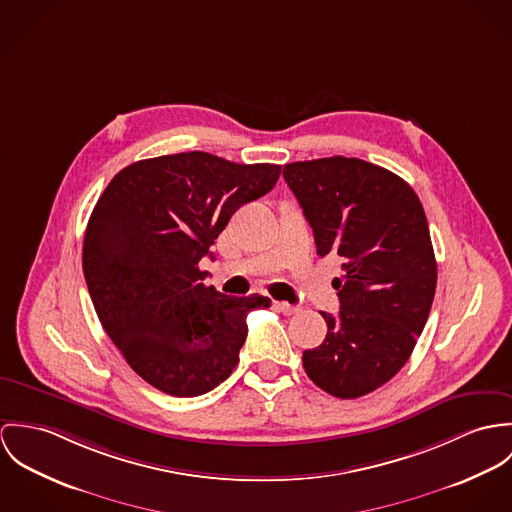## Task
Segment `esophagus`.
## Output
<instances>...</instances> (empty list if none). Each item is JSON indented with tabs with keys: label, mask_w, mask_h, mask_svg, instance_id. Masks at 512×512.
<instances>
[{
	"label": "esophagus",
	"mask_w": 512,
	"mask_h": 512,
	"mask_svg": "<svg viewBox=\"0 0 512 512\" xmlns=\"http://www.w3.org/2000/svg\"><path fill=\"white\" fill-rule=\"evenodd\" d=\"M273 306H275V310L283 312L284 316H292V314L300 312V306H294V304H288V302H279L277 300Z\"/></svg>",
	"instance_id": "34e87169"
}]
</instances>
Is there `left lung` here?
Instances as JSON below:
<instances>
[{"mask_svg": "<svg viewBox=\"0 0 512 512\" xmlns=\"http://www.w3.org/2000/svg\"><path fill=\"white\" fill-rule=\"evenodd\" d=\"M284 180L312 226L320 257L338 253L340 314L322 312L328 334L302 353L326 393L359 398L408 361L436 292V257L424 208L395 172L361 159L284 165Z\"/></svg>", "mask_w": 512, "mask_h": 512, "instance_id": "obj_1", "label": "left lung"}]
</instances>
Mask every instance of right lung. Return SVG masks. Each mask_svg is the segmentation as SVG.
Here are the masks:
<instances>
[{
  "mask_svg": "<svg viewBox=\"0 0 512 512\" xmlns=\"http://www.w3.org/2000/svg\"><path fill=\"white\" fill-rule=\"evenodd\" d=\"M279 174V165L202 151L165 155L117 172L94 206L82 247L86 284L106 334L155 389L198 397L235 369L247 314L271 300L220 294L198 263Z\"/></svg>",
  "mask_w": 512,
  "mask_h": 512,
  "instance_id": "right-lung-1",
  "label": "right lung"
}]
</instances>
